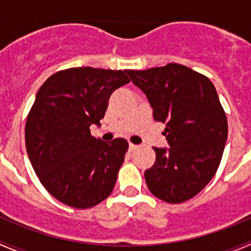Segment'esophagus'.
<instances>
[{
    "label": "esophagus",
    "instance_id": "esophagus-1",
    "mask_svg": "<svg viewBox=\"0 0 251 251\" xmlns=\"http://www.w3.org/2000/svg\"><path fill=\"white\" fill-rule=\"evenodd\" d=\"M136 149H137V146H136V144H132V143L128 144V151H136Z\"/></svg>",
    "mask_w": 251,
    "mask_h": 251
}]
</instances>
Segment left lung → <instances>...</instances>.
I'll use <instances>...</instances> for the list:
<instances>
[{
    "instance_id": "left-lung-1",
    "label": "left lung",
    "mask_w": 251,
    "mask_h": 251,
    "mask_svg": "<svg viewBox=\"0 0 251 251\" xmlns=\"http://www.w3.org/2000/svg\"><path fill=\"white\" fill-rule=\"evenodd\" d=\"M140 87L155 121L165 124L169 148H156L144 178L153 196L170 204L193 198L211 181L221 163L228 125L216 88L205 75L170 63L126 70Z\"/></svg>"
}]
</instances>
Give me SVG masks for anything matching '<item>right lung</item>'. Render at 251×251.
<instances>
[{"instance_id": "add662e5", "label": "right lung", "mask_w": 251, "mask_h": 251, "mask_svg": "<svg viewBox=\"0 0 251 251\" xmlns=\"http://www.w3.org/2000/svg\"><path fill=\"white\" fill-rule=\"evenodd\" d=\"M126 70L70 68L50 75L27 114L25 146L42 186L63 204L88 209L115 186L128 143L91 135L100 125L116 88L130 82Z\"/></svg>"}]
</instances>
